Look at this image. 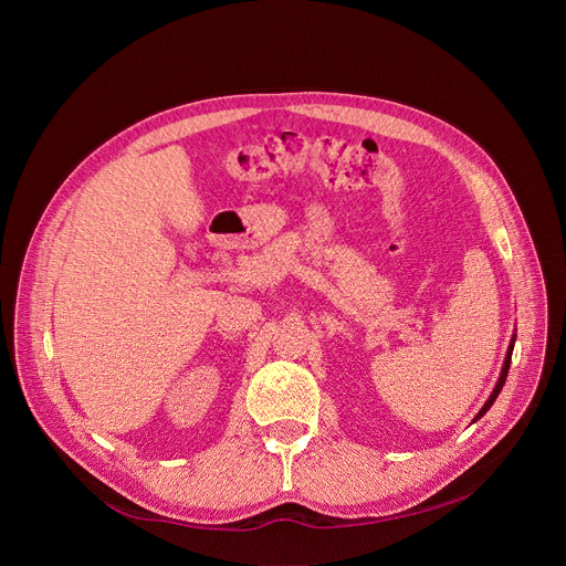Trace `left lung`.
Instances as JSON below:
<instances>
[{"instance_id": "8db88e82", "label": "left lung", "mask_w": 566, "mask_h": 566, "mask_svg": "<svg viewBox=\"0 0 566 566\" xmlns=\"http://www.w3.org/2000/svg\"><path fill=\"white\" fill-rule=\"evenodd\" d=\"M514 342H516V334H512V342H510V348H507V357H505V361H503V368H501V378H499V382H496V387H494V391H492V396H489V400L482 405V409L478 411V417L473 419V423L478 421V419H482L484 413H486V409L494 405V400L499 398V394H501V389H503V385H505V378H507V370H510V361H512V350H514Z\"/></svg>"}]
</instances>
